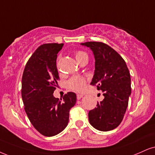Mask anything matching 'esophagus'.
<instances>
[{
	"mask_svg": "<svg viewBox=\"0 0 155 155\" xmlns=\"http://www.w3.org/2000/svg\"><path fill=\"white\" fill-rule=\"evenodd\" d=\"M83 94H78V95H77V98H78V100H80V99H81V98H83Z\"/></svg>",
	"mask_w": 155,
	"mask_h": 155,
	"instance_id": "34e87169",
	"label": "esophagus"
}]
</instances>
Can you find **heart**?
Here are the masks:
<instances>
[{"label":"heart","mask_w":155,"mask_h":155,"mask_svg":"<svg viewBox=\"0 0 155 155\" xmlns=\"http://www.w3.org/2000/svg\"><path fill=\"white\" fill-rule=\"evenodd\" d=\"M74 57H75L76 60L79 63L84 59L87 58V54L83 51H76ZM85 83H86V78L85 77L74 76L67 82V86L70 91H75V92H82L85 88Z\"/></svg>","instance_id":"b5f03b06"}]
</instances>
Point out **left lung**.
I'll list each match as a JSON object with an SVG mask.
<instances>
[{"label": "left lung", "instance_id": "left-lung-1", "mask_svg": "<svg viewBox=\"0 0 155 155\" xmlns=\"http://www.w3.org/2000/svg\"><path fill=\"white\" fill-rule=\"evenodd\" d=\"M81 45L89 47L95 57V72L91 85L102 91L104 100L88 113L89 122L99 131H108L121 124L131 95V77L124 59L103 42L88 41Z\"/></svg>", "mask_w": 155, "mask_h": 155}]
</instances>
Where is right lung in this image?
I'll list each match as a JSON object with an SVG mask.
<instances>
[{
	"instance_id": "add662e5",
	"label": "right lung",
	"mask_w": 155,
	"mask_h": 155,
	"mask_svg": "<svg viewBox=\"0 0 155 155\" xmlns=\"http://www.w3.org/2000/svg\"><path fill=\"white\" fill-rule=\"evenodd\" d=\"M63 44H44L31 55L22 76L21 96L24 109L34 127L45 137H53L68 126L70 110L76 94L69 92L63 98L53 95L58 85L57 53Z\"/></svg>"
}]
</instances>
